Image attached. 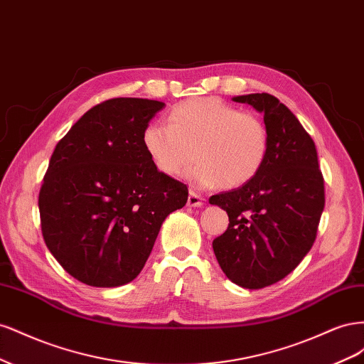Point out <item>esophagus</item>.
<instances>
[{
    "label": "esophagus",
    "instance_id": "1",
    "mask_svg": "<svg viewBox=\"0 0 364 364\" xmlns=\"http://www.w3.org/2000/svg\"><path fill=\"white\" fill-rule=\"evenodd\" d=\"M202 205H203V197L199 196L197 193H194V191H190V194H188V206L196 208V206H202Z\"/></svg>",
    "mask_w": 364,
    "mask_h": 364
}]
</instances>
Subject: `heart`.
Here are the masks:
<instances>
[{
    "instance_id": "heart-1",
    "label": "heart",
    "mask_w": 364,
    "mask_h": 364,
    "mask_svg": "<svg viewBox=\"0 0 364 364\" xmlns=\"http://www.w3.org/2000/svg\"><path fill=\"white\" fill-rule=\"evenodd\" d=\"M142 146L165 176H181L197 188L220 183L240 188L253 181L269 156L270 136L264 121L220 98H193L174 106L168 123L153 121L142 132Z\"/></svg>"
}]
</instances>
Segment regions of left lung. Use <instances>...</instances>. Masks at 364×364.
Masks as SVG:
<instances>
[{
    "label": "left lung",
    "mask_w": 364,
    "mask_h": 364,
    "mask_svg": "<svg viewBox=\"0 0 364 364\" xmlns=\"http://www.w3.org/2000/svg\"><path fill=\"white\" fill-rule=\"evenodd\" d=\"M232 100L264 114L270 149L255 179L209 197L229 217L213 249L230 281L257 290L284 279L313 247L325 186L314 141L287 106L267 92Z\"/></svg>",
    "instance_id": "obj_1"
}]
</instances>
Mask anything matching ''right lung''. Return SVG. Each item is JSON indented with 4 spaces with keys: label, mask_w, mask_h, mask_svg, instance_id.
Here are the masks:
<instances>
[{
    "label": "right lung",
    "mask_w": 364,
    "mask_h": 364,
    "mask_svg": "<svg viewBox=\"0 0 364 364\" xmlns=\"http://www.w3.org/2000/svg\"><path fill=\"white\" fill-rule=\"evenodd\" d=\"M164 106L111 98L90 109L53 151L38 202L42 235L77 281H134L164 220L188 200L186 185L162 174L142 146V132Z\"/></svg>",
    "instance_id": "1"
}]
</instances>
